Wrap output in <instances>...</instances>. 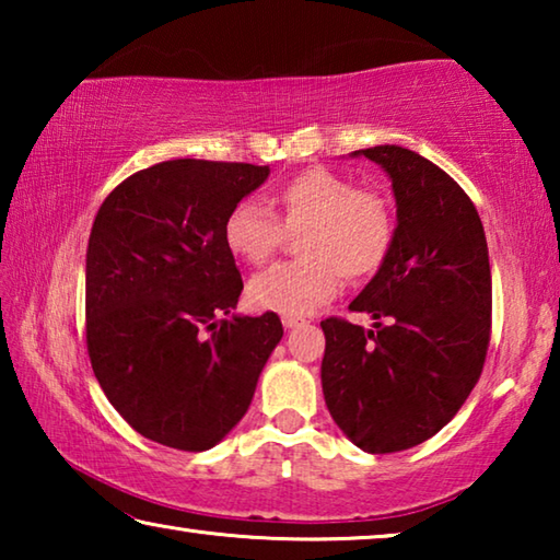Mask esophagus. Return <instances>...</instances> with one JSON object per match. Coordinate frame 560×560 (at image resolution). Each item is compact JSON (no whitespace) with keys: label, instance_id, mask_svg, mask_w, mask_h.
Returning a JSON list of instances; mask_svg holds the SVG:
<instances>
[{"label":"esophagus","instance_id":"34e87169","mask_svg":"<svg viewBox=\"0 0 560 560\" xmlns=\"http://www.w3.org/2000/svg\"><path fill=\"white\" fill-rule=\"evenodd\" d=\"M281 324H283V328H296V326L303 324V318H299V316H283Z\"/></svg>","mask_w":560,"mask_h":560}]
</instances>
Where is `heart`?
<instances>
[{
    "label": "heart",
    "mask_w": 560,
    "mask_h": 560,
    "mask_svg": "<svg viewBox=\"0 0 560 560\" xmlns=\"http://www.w3.org/2000/svg\"><path fill=\"white\" fill-rule=\"evenodd\" d=\"M271 200L279 220L264 205L240 200L222 224L226 249L246 264H264L287 232H303L296 244L301 261L277 264L246 287L257 311L306 316L336 296L343 277L363 279L385 261L393 214L371 189H355L328 167H308L281 183Z\"/></svg>",
    "instance_id": "1"
}]
</instances>
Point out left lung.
<instances>
[{"label":"left lung","mask_w":560,"mask_h":560,"mask_svg":"<svg viewBox=\"0 0 560 560\" xmlns=\"http://www.w3.org/2000/svg\"><path fill=\"white\" fill-rule=\"evenodd\" d=\"M350 158L385 170L397 220L385 261L350 303L375 330L320 320V385L346 438L387 454L438 434L479 381L491 330L489 249L477 207L428 158L400 145Z\"/></svg>","instance_id":"left-lung-1"}]
</instances>
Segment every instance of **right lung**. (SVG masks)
Here are the masks:
<instances>
[{"label": "right lung", "instance_id": "1", "mask_svg": "<svg viewBox=\"0 0 560 560\" xmlns=\"http://www.w3.org/2000/svg\"><path fill=\"white\" fill-rule=\"evenodd\" d=\"M269 165L165 160L113 189L86 252V343L103 393L132 430L212 450L249 410L283 336L277 314H234L242 273L226 212Z\"/></svg>", "mask_w": 560, "mask_h": 560}]
</instances>
